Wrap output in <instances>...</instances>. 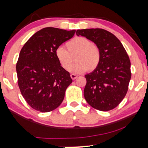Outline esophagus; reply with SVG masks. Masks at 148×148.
I'll use <instances>...</instances> for the list:
<instances>
[{"mask_svg":"<svg viewBox=\"0 0 148 148\" xmlns=\"http://www.w3.org/2000/svg\"><path fill=\"white\" fill-rule=\"evenodd\" d=\"M70 76H71V78H72L73 80H74V79H76V78L78 77V75H77V74H70Z\"/></svg>","mask_w":148,"mask_h":148,"instance_id":"1","label":"esophagus"}]
</instances>
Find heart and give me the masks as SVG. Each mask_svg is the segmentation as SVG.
I'll return each instance as SVG.
<instances>
[{
    "label": "heart",
    "mask_w": 148,
    "mask_h": 148,
    "mask_svg": "<svg viewBox=\"0 0 148 148\" xmlns=\"http://www.w3.org/2000/svg\"><path fill=\"white\" fill-rule=\"evenodd\" d=\"M67 51L62 47H58L55 51L56 57L61 67L68 69L71 63L72 56L76 54V61L69 69L74 74L86 72H92L97 68L101 60V51L97 46L84 37H78L66 43Z\"/></svg>",
    "instance_id": "obj_1"
}]
</instances>
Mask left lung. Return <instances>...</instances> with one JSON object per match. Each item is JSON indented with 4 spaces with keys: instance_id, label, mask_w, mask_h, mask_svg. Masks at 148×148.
Returning a JSON list of instances; mask_svg holds the SVG:
<instances>
[{
    "instance_id": "obj_1",
    "label": "left lung",
    "mask_w": 148,
    "mask_h": 148,
    "mask_svg": "<svg viewBox=\"0 0 148 148\" xmlns=\"http://www.w3.org/2000/svg\"><path fill=\"white\" fill-rule=\"evenodd\" d=\"M76 33L94 42L101 51L97 68L85 75V99L99 111L113 109L128 90L132 76L130 58L120 40L106 30L90 28L77 30Z\"/></svg>"
}]
</instances>
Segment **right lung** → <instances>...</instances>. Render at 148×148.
Returning a JSON list of instances; mask_svg holds the SVG:
<instances>
[{"label": "right lung", "mask_w": 148, "mask_h": 148, "mask_svg": "<svg viewBox=\"0 0 148 148\" xmlns=\"http://www.w3.org/2000/svg\"><path fill=\"white\" fill-rule=\"evenodd\" d=\"M75 32L47 27L34 34L21 49L16 66L18 85L22 96L33 109L47 113L63 101L72 79L61 67L55 51Z\"/></svg>", "instance_id": "right-lung-1"}]
</instances>
